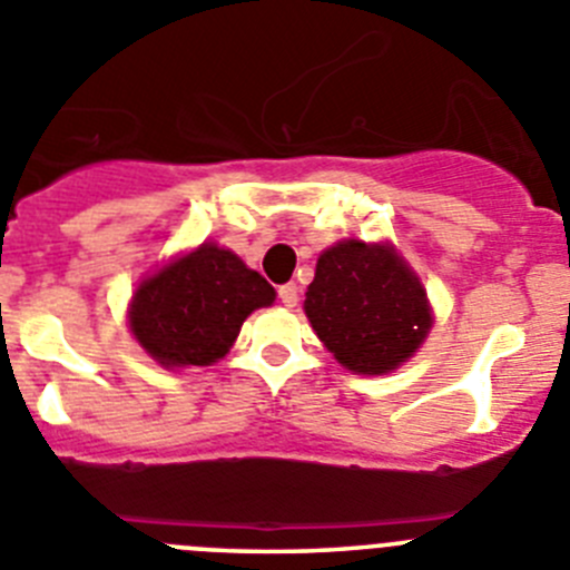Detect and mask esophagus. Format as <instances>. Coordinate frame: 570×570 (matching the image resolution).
<instances>
[{
	"label": "esophagus",
	"instance_id": "34e87169",
	"mask_svg": "<svg viewBox=\"0 0 570 570\" xmlns=\"http://www.w3.org/2000/svg\"><path fill=\"white\" fill-rule=\"evenodd\" d=\"M278 301L284 306H297V284H284V286H278Z\"/></svg>",
	"mask_w": 570,
	"mask_h": 570
}]
</instances>
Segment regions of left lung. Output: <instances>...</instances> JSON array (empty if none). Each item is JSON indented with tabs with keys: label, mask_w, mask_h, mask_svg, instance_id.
Instances as JSON below:
<instances>
[{
	"label": "left lung",
	"mask_w": 570,
	"mask_h": 570,
	"mask_svg": "<svg viewBox=\"0 0 570 570\" xmlns=\"http://www.w3.org/2000/svg\"><path fill=\"white\" fill-rule=\"evenodd\" d=\"M326 348L357 374L397 368L432 326L425 292L392 247L341 240L317 258L304 301Z\"/></svg>",
	"instance_id": "1"
}]
</instances>
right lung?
I'll use <instances>...</instances> for the list:
<instances>
[{
  "instance_id": "obj_1",
  "label": "right lung",
  "mask_w": 570,
  "mask_h": 570,
  "mask_svg": "<svg viewBox=\"0 0 570 570\" xmlns=\"http://www.w3.org/2000/svg\"><path fill=\"white\" fill-rule=\"evenodd\" d=\"M273 301L264 275L229 249L202 244L138 286L130 326L161 366H209L227 355L249 312Z\"/></svg>"
}]
</instances>
